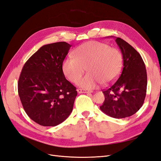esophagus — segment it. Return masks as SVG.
<instances>
[{"label": "esophagus", "instance_id": "34e87169", "mask_svg": "<svg viewBox=\"0 0 161 161\" xmlns=\"http://www.w3.org/2000/svg\"><path fill=\"white\" fill-rule=\"evenodd\" d=\"M77 92H79V93H89V92H92L91 91L85 90V89H77Z\"/></svg>", "mask_w": 161, "mask_h": 161}]
</instances>
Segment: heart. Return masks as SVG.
I'll use <instances>...</instances> for the list:
<instances>
[{"instance_id":"b5f03b06","label":"heart","mask_w":161,"mask_h":161,"mask_svg":"<svg viewBox=\"0 0 161 161\" xmlns=\"http://www.w3.org/2000/svg\"><path fill=\"white\" fill-rule=\"evenodd\" d=\"M75 57L62 62V70L71 82L76 83L86 69L89 72L79 82L86 89L96 88L102 82L109 84L119 75L122 56L115 47L104 43L91 41L82 43L74 51Z\"/></svg>"}]
</instances>
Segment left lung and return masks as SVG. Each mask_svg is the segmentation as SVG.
<instances>
[{"instance_id":"1","label":"left lung","mask_w":161,"mask_h":161,"mask_svg":"<svg viewBox=\"0 0 161 161\" xmlns=\"http://www.w3.org/2000/svg\"><path fill=\"white\" fill-rule=\"evenodd\" d=\"M114 38L122 54L123 70L118 79L103 91L105 101L100 109L111 118L121 119L134 115L142 106L147 74L140 53L122 39Z\"/></svg>"}]
</instances>
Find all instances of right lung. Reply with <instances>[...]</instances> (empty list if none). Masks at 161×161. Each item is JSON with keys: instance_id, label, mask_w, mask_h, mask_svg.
<instances>
[{"instance_id": "obj_1", "label": "right lung", "mask_w": 161, "mask_h": 161, "mask_svg": "<svg viewBox=\"0 0 161 161\" xmlns=\"http://www.w3.org/2000/svg\"><path fill=\"white\" fill-rule=\"evenodd\" d=\"M71 46L65 42L43 46L23 67L19 95L27 115L41 125L60 124L72 111L77 91L62 70Z\"/></svg>"}]
</instances>
